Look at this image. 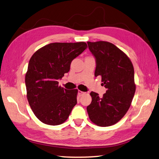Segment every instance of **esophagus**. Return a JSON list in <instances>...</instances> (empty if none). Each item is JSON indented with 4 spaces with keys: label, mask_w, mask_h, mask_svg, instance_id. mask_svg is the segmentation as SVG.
<instances>
[{
    "label": "esophagus",
    "mask_w": 159,
    "mask_h": 159,
    "mask_svg": "<svg viewBox=\"0 0 159 159\" xmlns=\"http://www.w3.org/2000/svg\"><path fill=\"white\" fill-rule=\"evenodd\" d=\"M84 93H85L84 92L81 91H80V90L78 91V95H79V96H82V95H83Z\"/></svg>",
    "instance_id": "obj_1"
}]
</instances>
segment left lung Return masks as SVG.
Returning <instances> with one entry per match:
<instances>
[{
	"instance_id": "8db88e82",
	"label": "left lung",
	"mask_w": 159,
	"mask_h": 159,
	"mask_svg": "<svg viewBox=\"0 0 159 159\" xmlns=\"http://www.w3.org/2000/svg\"><path fill=\"white\" fill-rule=\"evenodd\" d=\"M87 43L96 61L95 76H101L102 85L107 91L102 98L92 91V102L86 110L94 124L111 126L126 114L134 96L133 64L126 54L111 43L100 41Z\"/></svg>"
}]
</instances>
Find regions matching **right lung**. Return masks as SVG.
I'll return each instance as SVG.
<instances>
[{"instance_id": "add662e5", "label": "right lung", "mask_w": 159, "mask_h": 159, "mask_svg": "<svg viewBox=\"0 0 159 159\" xmlns=\"http://www.w3.org/2000/svg\"><path fill=\"white\" fill-rule=\"evenodd\" d=\"M86 48L85 42L52 43L39 49L30 59L25 79L27 98L43 123L62 124L75 106L77 89L62 88L58 80L70 70L71 61Z\"/></svg>"}]
</instances>
